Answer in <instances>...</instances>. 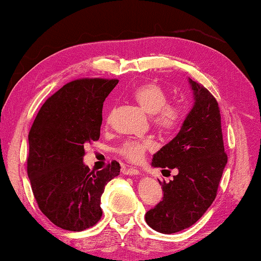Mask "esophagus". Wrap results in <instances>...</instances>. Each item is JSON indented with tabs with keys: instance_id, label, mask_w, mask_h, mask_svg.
<instances>
[{
	"instance_id": "esophagus-1",
	"label": "esophagus",
	"mask_w": 261,
	"mask_h": 261,
	"mask_svg": "<svg viewBox=\"0 0 261 261\" xmlns=\"http://www.w3.org/2000/svg\"><path fill=\"white\" fill-rule=\"evenodd\" d=\"M123 173L127 174V176H138L140 172H139V170L134 169V167H129V169H124Z\"/></svg>"
}]
</instances>
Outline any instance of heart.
Wrapping results in <instances>:
<instances>
[{
    "mask_svg": "<svg viewBox=\"0 0 261 261\" xmlns=\"http://www.w3.org/2000/svg\"><path fill=\"white\" fill-rule=\"evenodd\" d=\"M132 97L141 109L152 115V123L163 133H171L179 126L183 112L178 105L167 103V94L159 84L154 82H145L138 85L132 92ZM109 122V119L107 120ZM154 144L151 139L127 140L117 148L123 158L132 163H139L144 159L146 152L152 151Z\"/></svg>",
    "mask_w": 261,
    "mask_h": 261,
    "instance_id": "1",
    "label": "heart"
}]
</instances>
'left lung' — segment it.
I'll use <instances>...</instances> for the list:
<instances>
[{
  "mask_svg": "<svg viewBox=\"0 0 261 261\" xmlns=\"http://www.w3.org/2000/svg\"><path fill=\"white\" fill-rule=\"evenodd\" d=\"M194 106L178 134L153 155L152 166L177 169L169 183L159 181L164 197L145 215L152 229L172 234L191 227L212 205L227 164L219 103L189 78Z\"/></svg>",
  "mask_w": 261,
  "mask_h": 261,
  "instance_id": "left-lung-1",
  "label": "left lung"
}]
</instances>
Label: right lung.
<instances>
[{
    "label": "right lung",
    "instance_id": "1",
    "mask_svg": "<svg viewBox=\"0 0 261 261\" xmlns=\"http://www.w3.org/2000/svg\"><path fill=\"white\" fill-rule=\"evenodd\" d=\"M117 80L70 82L46 99L28 134L27 173L42 214L59 228L81 231L102 216L105 187L120 174L112 162L101 171L84 165V146L99 139L103 102Z\"/></svg>",
    "mask_w": 261,
    "mask_h": 261
}]
</instances>
